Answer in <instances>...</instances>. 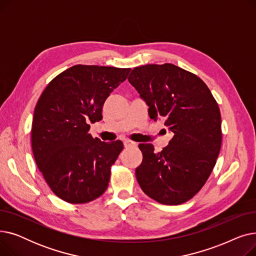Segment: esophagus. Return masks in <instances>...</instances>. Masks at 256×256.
<instances>
[{
    "label": "esophagus",
    "mask_w": 256,
    "mask_h": 256,
    "mask_svg": "<svg viewBox=\"0 0 256 256\" xmlns=\"http://www.w3.org/2000/svg\"><path fill=\"white\" fill-rule=\"evenodd\" d=\"M124 147H126V148H128V147H132V146H136V145H137V143H135V142H132V141H130V140H124Z\"/></svg>",
    "instance_id": "34e87169"
}]
</instances>
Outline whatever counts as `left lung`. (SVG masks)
Here are the masks:
<instances>
[{
	"mask_svg": "<svg viewBox=\"0 0 256 256\" xmlns=\"http://www.w3.org/2000/svg\"><path fill=\"white\" fill-rule=\"evenodd\" d=\"M154 121L163 120L174 134L162 152L140 144L136 168L142 191L163 204L191 199L216 165L222 141L221 114L208 87L196 74L174 64H147L128 76Z\"/></svg>",
	"mask_w": 256,
	"mask_h": 256,
	"instance_id": "8db88e82",
	"label": "left lung"
}]
</instances>
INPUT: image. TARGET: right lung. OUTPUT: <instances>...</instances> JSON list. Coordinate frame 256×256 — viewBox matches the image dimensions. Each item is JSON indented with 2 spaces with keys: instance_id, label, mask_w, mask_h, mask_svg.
I'll return each mask as SVG.
<instances>
[{
  "instance_id": "obj_1",
  "label": "right lung",
  "mask_w": 256,
  "mask_h": 256,
  "mask_svg": "<svg viewBox=\"0 0 256 256\" xmlns=\"http://www.w3.org/2000/svg\"><path fill=\"white\" fill-rule=\"evenodd\" d=\"M130 68L74 65L44 90L34 110L32 150L39 171L59 198L87 204L106 190L124 144L93 139L90 124L102 120L104 100Z\"/></svg>"
}]
</instances>
